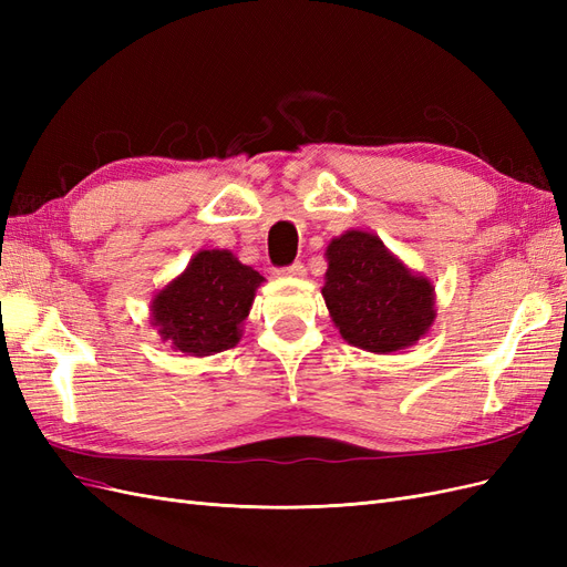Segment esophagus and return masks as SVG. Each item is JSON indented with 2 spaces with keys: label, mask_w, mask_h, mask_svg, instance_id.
Instances as JSON below:
<instances>
[{
  "label": "esophagus",
  "mask_w": 567,
  "mask_h": 567,
  "mask_svg": "<svg viewBox=\"0 0 567 567\" xmlns=\"http://www.w3.org/2000/svg\"><path fill=\"white\" fill-rule=\"evenodd\" d=\"M279 274H281V277H290V279H302L305 277V265L302 262H293L290 267L281 269Z\"/></svg>",
  "instance_id": "34e87169"
}]
</instances>
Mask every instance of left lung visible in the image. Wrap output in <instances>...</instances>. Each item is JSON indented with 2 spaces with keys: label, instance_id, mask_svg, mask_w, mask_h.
<instances>
[{
  "label": "left lung",
  "instance_id": "8db88e82",
  "mask_svg": "<svg viewBox=\"0 0 567 567\" xmlns=\"http://www.w3.org/2000/svg\"><path fill=\"white\" fill-rule=\"evenodd\" d=\"M321 296L350 346L373 354L406 350L431 333L435 286L409 269L375 234L348 229L326 246Z\"/></svg>",
  "mask_w": 567,
  "mask_h": 567
}]
</instances>
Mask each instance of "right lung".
Listing matches in <instances>:
<instances>
[{
    "instance_id": "1",
    "label": "right lung",
    "mask_w": 567,
    "mask_h": 567,
    "mask_svg": "<svg viewBox=\"0 0 567 567\" xmlns=\"http://www.w3.org/2000/svg\"><path fill=\"white\" fill-rule=\"evenodd\" d=\"M262 284V274L231 250H198L179 277L151 298V326L177 352H225L241 340L255 290Z\"/></svg>"
}]
</instances>
